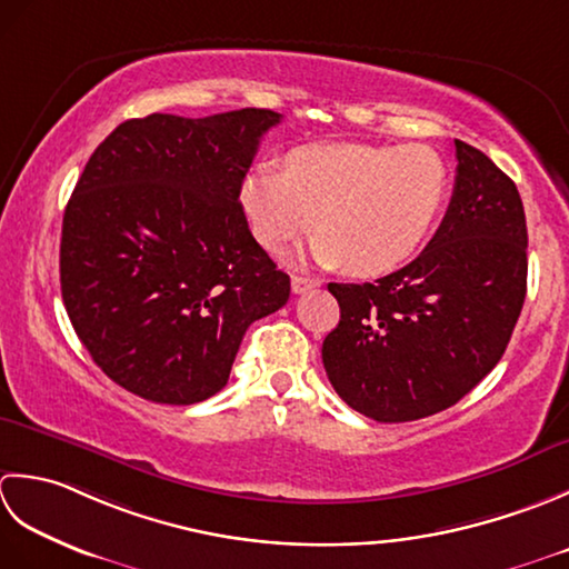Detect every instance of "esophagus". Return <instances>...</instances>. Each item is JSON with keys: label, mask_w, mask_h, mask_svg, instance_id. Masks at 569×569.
I'll return each instance as SVG.
<instances>
[{"label": "esophagus", "mask_w": 569, "mask_h": 569, "mask_svg": "<svg viewBox=\"0 0 569 569\" xmlns=\"http://www.w3.org/2000/svg\"><path fill=\"white\" fill-rule=\"evenodd\" d=\"M315 287H319L317 280H309V277H301V274H292V292L295 295H305Z\"/></svg>", "instance_id": "1"}]
</instances>
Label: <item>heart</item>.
I'll list each match as a JSON object with an SVG mask.
<instances>
[{"label": "heart", "mask_w": 569, "mask_h": 569, "mask_svg": "<svg viewBox=\"0 0 569 569\" xmlns=\"http://www.w3.org/2000/svg\"><path fill=\"white\" fill-rule=\"evenodd\" d=\"M449 196V171L432 147L305 144L284 171L260 164L240 181V206L260 246L282 252L311 226L309 252L323 268L382 277L432 238Z\"/></svg>", "instance_id": "obj_1"}]
</instances>
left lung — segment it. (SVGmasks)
<instances>
[{
  "label": "left lung",
  "mask_w": 569,
  "mask_h": 569,
  "mask_svg": "<svg viewBox=\"0 0 569 569\" xmlns=\"http://www.w3.org/2000/svg\"><path fill=\"white\" fill-rule=\"evenodd\" d=\"M442 226L402 270L329 284L341 319L321 358L341 400L376 422H410L459 402L501 361L526 301L528 228L516 183L455 139Z\"/></svg>",
  "instance_id": "8db88e82"
}]
</instances>
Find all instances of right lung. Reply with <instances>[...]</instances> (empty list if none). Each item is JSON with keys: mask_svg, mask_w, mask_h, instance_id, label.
<instances>
[{"mask_svg": "<svg viewBox=\"0 0 569 569\" xmlns=\"http://www.w3.org/2000/svg\"><path fill=\"white\" fill-rule=\"evenodd\" d=\"M280 112L246 108L114 127L63 213L61 295L102 373L134 396L193 405L226 386L252 321L289 299L240 206Z\"/></svg>", "mask_w": 569, "mask_h": 569, "instance_id": "obj_1", "label": "right lung"}]
</instances>
